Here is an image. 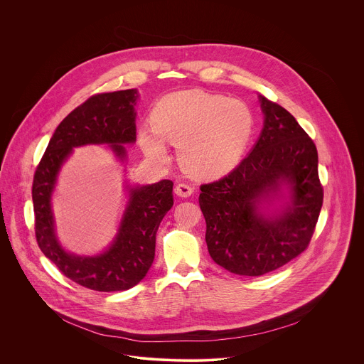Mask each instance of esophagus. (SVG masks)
Masks as SVG:
<instances>
[{"mask_svg":"<svg viewBox=\"0 0 364 364\" xmlns=\"http://www.w3.org/2000/svg\"><path fill=\"white\" fill-rule=\"evenodd\" d=\"M193 191H195V188L189 183H178L175 186V193L181 198H189L193 193Z\"/></svg>","mask_w":364,"mask_h":364,"instance_id":"esophagus-1","label":"esophagus"}]
</instances>
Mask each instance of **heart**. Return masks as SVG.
I'll list each match as a JSON object with an SVG mask.
<instances>
[{"label": "heart", "instance_id": "b5f03b06", "mask_svg": "<svg viewBox=\"0 0 364 364\" xmlns=\"http://www.w3.org/2000/svg\"><path fill=\"white\" fill-rule=\"evenodd\" d=\"M254 113L240 100L205 91H181L162 98L151 113V126L141 127L143 151L166 159L164 140L179 146L185 169L199 178L231 171L244 154L252 132Z\"/></svg>", "mask_w": 364, "mask_h": 364}]
</instances>
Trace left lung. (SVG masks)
I'll return each instance as SVG.
<instances>
[{
  "label": "left lung",
  "mask_w": 364,
  "mask_h": 364,
  "mask_svg": "<svg viewBox=\"0 0 364 364\" xmlns=\"http://www.w3.org/2000/svg\"><path fill=\"white\" fill-rule=\"evenodd\" d=\"M259 102L254 149L199 196L211 259L240 276H262L306 251L323 200L314 141L284 107Z\"/></svg>",
  "instance_id": "obj_1"
}]
</instances>
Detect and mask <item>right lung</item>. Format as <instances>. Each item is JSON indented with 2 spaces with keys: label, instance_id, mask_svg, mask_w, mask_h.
Masks as SVG:
<instances>
[{
  "label": "right lung",
  "instance_id": "add662e5",
  "mask_svg": "<svg viewBox=\"0 0 364 364\" xmlns=\"http://www.w3.org/2000/svg\"><path fill=\"white\" fill-rule=\"evenodd\" d=\"M137 90L98 94L75 107L55 129L42 156L32 186L35 232L39 248L58 270L91 290L120 291L144 279L156 255L159 223L173 205L172 181L129 188V202L116 237L102 254L80 257L67 252L57 240L52 195L63 164L73 149L107 144L120 162L124 144L136 141Z\"/></svg>",
  "mask_w": 364,
  "mask_h": 364
}]
</instances>
